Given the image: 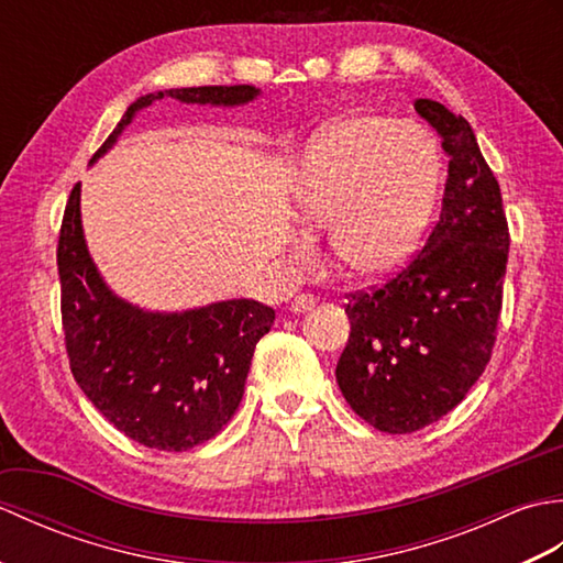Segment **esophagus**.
Masks as SVG:
<instances>
[{"mask_svg":"<svg viewBox=\"0 0 563 563\" xmlns=\"http://www.w3.org/2000/svg\"><path fill=\"white\" fill-rule=\"evenodd\" d=\"M314 295H307V292H300L295 297V300L290 302V312H295V314H302V312H307V309H312L314 307Z\"/></svg>","mask_w":563,"mask_h":563,"instance_id":"obj_1","label":"esophagus"}]
</instances>
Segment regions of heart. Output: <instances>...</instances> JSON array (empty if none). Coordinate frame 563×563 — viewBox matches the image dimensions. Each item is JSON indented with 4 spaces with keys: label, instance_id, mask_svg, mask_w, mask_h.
Wrapping results in <instances>:
<instances>
[{
    "label": "heart",
    "instance_id": "1",
    "mask_svg": "<svg viewBox=\"0 0 563 563\" xmlns=\"http://www.w3.org/2000/svg\"><path fill=\"white\" fill-rule=\"evenodd\" d=\"M438 186V150L423 128L387 115H355L307 150L295 186V214L307 236L331 232L336 263L357 278L401 271L426 234ZM309 266L314 249L297 239Z\"/></svg>",
    "mask_w": 563,
    "mask_h": 563
}]
</instances>
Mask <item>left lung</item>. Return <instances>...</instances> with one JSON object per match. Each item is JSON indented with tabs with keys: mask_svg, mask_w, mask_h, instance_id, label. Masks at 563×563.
Masks as SVG:
<instances>
[{
	"mask_svg": "<svg viewBox=\"0 0 563 563\" xmlns=\"http://www.w3.org/2000/svg\"><path fill=\"white\" fill-rule=\"evenodd\" d=\"M450 157L440 220L426 246L375 290L349 295L351 336L336 382L382 433H413L457 406L492 361L504 305L508 220L472 125L413 103Z\"/></svg>",
	"mask_w": 563,
	"mask_h": 563,
	"instance_id": "8db88e82",
	"label": "left lung"
}]
</instances>
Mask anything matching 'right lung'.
I'll return each mask as SVG.
<instances>
[{
    "mask_svg": "<svg viewBox=\"0 0 563 563\" xmlns=\"http://www.w3.org/2000/svg\"><path fill=\"white\" fill-rule=\"evenodd\" d=\"M166 97L242 106L254 101L258 89L234 84L147 93L130 106L93 159L137 111ZM57 273L69 369L106 421L140 445L166 452H184L218 435L244 397L251 357L273 327V309L256 300H227L166 314L115 297L84 242L79 184L59 227Z\"/></svg>",
    "mask_w": 563,
    "mask_h": 563,
    "instance_id": "add662e5",
    "label": "right lung"
}]
</instances>
